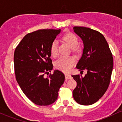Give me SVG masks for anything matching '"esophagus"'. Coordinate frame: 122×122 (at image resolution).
<instances>
[{
  "label": "esophagus",
  "mask_w": 122,
  "mask_h": 122,
  "mask_svg": "<svg viewBox=\"0 0 122 122\" xmlns=\"http://www.w3.org/2000/svg\"><path fill=\"white\" fill-rule=\"evenodd\" d=\"M65 79H66V80L72 79V76H71V75H69V74H65Z\"/></svg>",
  "instance_id": "1"
}]
</instances>
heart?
Returning a JSON list of instances; mask_svg holds the SVG:
<instances>
[{
  "instance_id": "obj_1",
  "label": "heart",
  "mask_w": 122,
  "mask_h": 122,
  "mask_svg": "<svg viewBox=\"0 0 122 122\" xmlns=\"http://www.w3.org/2000/svg\"><path fill=\"white\" fill-rule=\"evenodd\" d=\"M63 40L65 41L72 47L73 51L78 52L80 51V47L78 46L79 38L75 34L72 33H68L65 34L62 37ZM50 51L51 56L56 57L58 55V42L57 41L52 42L50 47ZM75 64V59L71 56H62L60 57L55 62L56 68L62 72H69L73 66Z\"/></svg>"
}]
</instances>
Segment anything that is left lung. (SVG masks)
Listing matches in <instances>:
<instances>
[{
  "label": "left lung",
  "instance_id": "left-lung-1",
  "mask_svg": "<svg viewBox=\"0 0 122 122\" xmlns=\"http://www.w3.org/2000/svg\"><path fill=\"white\" fill-rule=\"evenodd\" d=\"M73 29L84 43L83 53L76 68L82 72L87 71L84 77L72 76L77 82L73 96L77 103L88 106L97 102L108 88L114 65L112 54L100 32L81 26Z\"/></svg>",
  "mask_w": 122,
  "mask_h": 122
}]
</instances>
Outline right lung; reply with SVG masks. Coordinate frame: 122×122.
I'll list each match as a JSON object with an SVG mask.
<instances>
[{"label":"right lung","instance_id":"add662e5","mask_svg":"<svg viewBox=\"0 0 122 122\" xmlns=\"http://www.w3.org/2000/svg\"><path fill=\"white\" fill-rule=\"evenodd\" d=\"M59 30L42 29L26 34L16 46L14 55L16 80L25 95L34 104L48 106L55 102L65 75L53 69L50 47Z\"/></svg>","mask_w":122,"mask_h":122}]
</instances>
